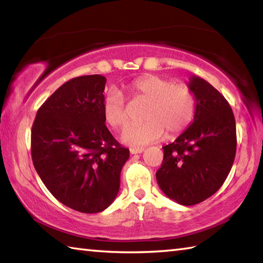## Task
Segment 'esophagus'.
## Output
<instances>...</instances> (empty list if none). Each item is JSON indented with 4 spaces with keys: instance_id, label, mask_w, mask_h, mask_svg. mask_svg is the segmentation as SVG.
Listing matches in <instances>:
<instances>
[{
    "instance_id": "34e87169",
    "label": "esophagus",
    "mask_w": 263,
    "mask_h": 263,
    "mask_svg": "<svg viewBox=\"0 0 263 263\" xmlns=\"http://www.w3.org/2000/svg\"><path fill=\"white\" fill-rule=\"evenodd\" d=\"M142 152H144V148H141V147H132V148H130L131 154H139V153H142Z\"/></svg>"
}]
</instances>
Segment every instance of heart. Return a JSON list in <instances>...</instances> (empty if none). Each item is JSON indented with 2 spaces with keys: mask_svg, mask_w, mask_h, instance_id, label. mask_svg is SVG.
<instances>
[{
  "mask_svg": "<svg viewBox=\"0 0 263 263\" xmlns=\"http://www.w3.org/2000/svg\"><path fill=\"white\" fill-rule=\"evenodd\" d=\"M131 100L135 103H146L141 110L142 123L130 125L124 130L123 141L128 145L142 146L167 138L176 137L193 122L196 111V99L185 84H174L171 80L145 75L128 86ZM102 114L106 124L119 130L130 119L123 95L110 89L102 102Z\"/></svg>",
  "mask_w": 263,
  "mask_h": 263,
  "instance_id": "1",
  "label": "heart"
}]
</instances>
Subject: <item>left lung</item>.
<instances>
[{"label": "left lung", "mask_w": 263, "mask_h": 263, "mask_svg": "<svg viewBox=\"0 0 263 263\" xmlns=\"http://www.w3.org/2000/svg\"><path fill=\"white\" fill-rule=\"evenodd\" d=\"M188 87L196 99L194 122L162 147L157 181L167 197L195 205L225 182L237 151V132L233 111L216 88L198 77H191Z\"/></svg>", "instance_id": "1"}]
</instances>
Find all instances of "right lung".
I'll list each match as a JSON object with an SVG mask.
<instances>
[{"label":"right lung","mask_w":263,"mask_h":263,"mask_svg":"<svg viewBox=\"0 0 263 263\" xmlns=\"http://www.w3.org/2000/svg\"><path fill=\"white\" fill-rule=\"evenodd\" d=\"M106 79L84 75L58 88L38 109L31 131L33 166L58 201L83 213L115 201L130 157L102 114Z\"/></svg>","instance_id":"1"}]
</instances>
